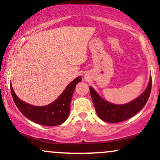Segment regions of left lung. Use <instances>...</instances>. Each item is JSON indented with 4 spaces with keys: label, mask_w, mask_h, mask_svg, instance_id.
Listing matches in <instances>:
<instances>
[{
    "label": "left lung",
    "mask_w": 160,
    "mask_h": 160,
    "mask_svg": "<svg viewBox=\"0 0 160 160\" xmlns=\"http://www.w3.org/2000/svg\"><path fill=\"white\" fill-rule=\"evenodd\" d=\"M151 85V77H150L148 85L142 94L128 103L123 104H116L106 101L92 86H89V90L99 118L107 122L117 123L131 118L144 107L149 98Z\"/></svg>",
    "instance_id": "8db88e82"
}]
</instances>
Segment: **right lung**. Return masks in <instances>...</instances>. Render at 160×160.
Returning <instances> with one entry per match:
<instances>
[{"instance_id":"1","label":"right lung","mask_w":160,"mask_h":160,"mask_svg":"<svg viewBox=\"0 0 160 160\" xmlns=\"http://www.w3.org/2000/svg\"><path fill=\"white\" fill-rule=\"evenodd\" d=\"M81 80V77L74 79L66 86L63 92L54 102L45 106H34L28 104L19 98L11 84L10 89L16 105L25 117L42 126H55L63 123L68 117L71 101L75 86Z\"/></svg>"}]
</instances>
